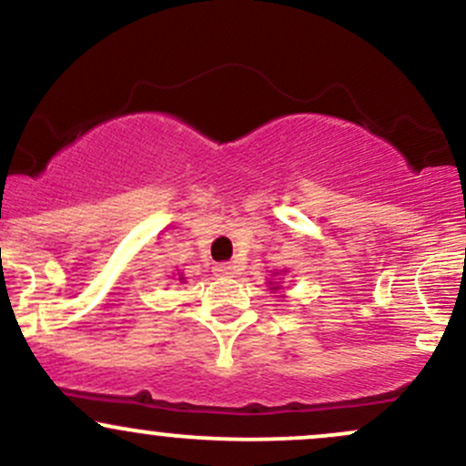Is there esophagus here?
Wrapping results in <instances>:
<instances>
[{"label":"esophagus","mask_w":466,"mask_h":466,"mask_svg":"<svg viewBox=\"0 0 466 466\" xmlns=\"http://www.w3.org/2000/svg\"><path fill=\"white\" fill-rule=\"evenodd\" d=\"M214 274H217V276H232L234 274V265L232 263L214 265Z\"/></svg>","instance_id":"obj_1"}]
</instances>
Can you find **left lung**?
<instances>
[{
    "mask_svg": "<svg viewBox=\"0 0 466 466\" xmlns=\"http://www.w3.org/2000/svg\"><path fill=\"white\" fill-rule=\"evenodd\" d=\"M272 289H276V288H272Z\"/></svg>",
    "mask_w": 466,
    "mask_h": 466,
    "instance_id": "1",
    "label": "left lung"
}]
</instances>
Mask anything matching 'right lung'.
Here are the masks:
<instances>
[{"mask_svg": "<svg viewBox=\"0 0 466 466\" xmlns=\"http://www.w3.org/2000/svg\"><path fill=\"white\" fill-rule=\"evenodd\" d=\"M181 279H183V276H181Z\"/></svg>", "mask_w": 466, "mask_h": 466, "instance_id": "add662e5", "label": "right lung"}]
</instances>
